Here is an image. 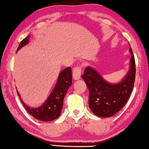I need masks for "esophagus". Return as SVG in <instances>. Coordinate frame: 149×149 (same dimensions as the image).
Masks as SVG:
<instances>
[{"instance_id": "34e87169", "label": "esophagus", "mask_w": 149, "mask_h": 149, "mask_svg": "<svg viewBox=\"0 0 149 149\" xmlns=\"http://www.w3.org/2000/svg\"><path fill=\"white\" fill-rule=\"evenodd\" d=\"M81 67L77 66L73 70L72 77L74 80H79L81 78Z\"/></svg>"}]
</instances>
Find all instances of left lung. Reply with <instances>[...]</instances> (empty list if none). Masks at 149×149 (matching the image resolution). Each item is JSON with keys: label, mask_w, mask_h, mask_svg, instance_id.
Listing matches in <instances>:
<instances>
[{"label": "left lung", "mask_w": 149, "mask_h": 149, "mask_svg": "<svg viewBox=\"0 0 149 149\" xmlns=\"http://www.w3.org/2000/svg\"><path fill=\"white\" fill-rule=\"evenodd\" d=\"M131 54L130 69L125 77L117 83L104 80L92 67L87 66L82 79L89 89V107L92 113L100 117H110L123 109L134 88L136 64L133 52Z\"/></svg>", "instance_id": "left-lung-1"}]
</instances>
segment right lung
Segmentation results:
<instances>
[{
    "instance_id": "obj_1",
    "label": "right lung",
    "mask_w": 149,
    "mask_h": 149,
    "mask_svg": "<svg viewBox=\"0 0 149 149\" xmlns=\"http://www.w3.org/2000/svg\"><path fill=\"white\" fill-rule=\"evenodd\" d=\"M29 37L30 35H28L22 40L17 52L22 47L28 43ZM70 85H72V70L70 67H68L60 72L55 87L50 93L49 96L40 107L31 108L28 107L22 100L17 90V93L20 98V101L30 115L40 121H51L56 119L61 115L64 96Z\"/></svg>"
}]
</instances>
